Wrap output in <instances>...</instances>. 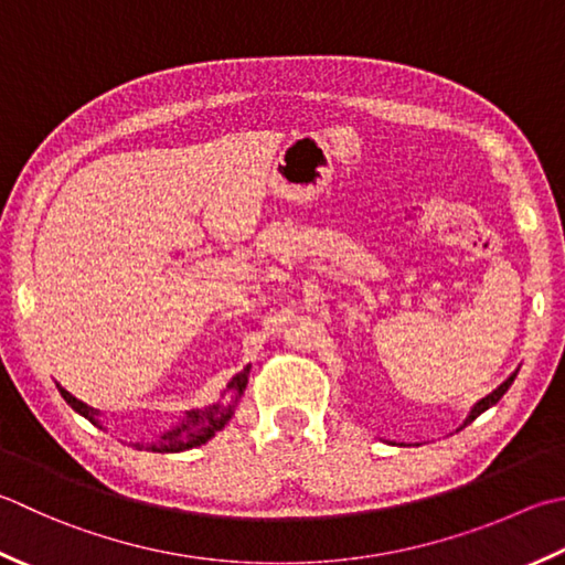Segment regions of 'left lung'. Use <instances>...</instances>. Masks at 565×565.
<instances>
[{
	"label": "left lung",
	"instance_id": "left-lung-1",
	"mask_svg": "<svg viewBox=\"0 0 565 565\" xmlns=\"http://www.w3.org/2000/svg\"><path fill=\"white\" fill-rule=\"evenodd\" d=\"M519 372V370H516ZM516 372H512L510 374V377H507L500 386H497V390L494 392H490L488 396H484V399H480L478 404H472V408H470V414L466 416V422H462V426L460 428H466L468 424H472L475 422V418H478L480 414H484V412H488V408H492L497 402H500L502 399V396L507 394V390H510V386H512V382H514V377H516ZM458 428V430H460Z\"/></svg>",
	"mask_w": 565,
	"mask_h": 565
}]
</instances>
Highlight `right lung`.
Listing matches in <instances>:
<instances>
[{"mask_svg":"<svg viewBox=\"0 0 565 565\" xmlns=\"http://www.w3.org/2000/svg\"><path fill=\"white\" fill-rule=\"evenodd\" d=\"M249 370H252V364H247L245 370L237 372L235 377L227 382V386L223 390V394H220L217 402L207 404L203 408H191V412H185L179 418V424L171 426L169 430H163L159 438L149 440V444H139V440L131 444V440H129V446L137 448V450H151V452H183V450H191V448L207 444V440L213 438L217 430H223L230 418L235 416L237 402L242 399V394H245V390H247ZM55 386H58L61 396L71 404L73 412L85 416L93 426L103 428V422H99L103 412H99V408H93V406H87L85 402L75 399V396L68 390H63L61 384H55ZM225 393L231 396L227 403L224 402Z\"/></svg>","mask_w":565,"mask_h":565,"instance_id":"add662e5","label":"right lung"}]
</instances>
